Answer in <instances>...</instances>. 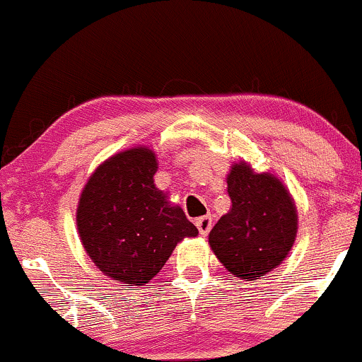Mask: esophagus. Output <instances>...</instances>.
Returning <instances> with one entry per match:
<instances>
[{
  "label": "esophagus",
  "mask_w": 362,
  "mask_h": 362,
  "mask_svg": "<svg viewBox=\"0 0 362 362\" xmlns=\"http://www.w3.org/2000/svg\"><path fill=\"white\" fill-rule=\"evenodd\" d=\"M196 228L199 229V235L206 236L211 229V215H204V217L196 218Z\"/></svg>",
  "instance_id": "34e87169"
}]
</instances>
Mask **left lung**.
I'll return each mask as SVG.
<instances>
[{
	"label": "left lung",
	"instance_id": "1",
	"mask_svg": "<svg viewBox=\"0 0 362 362\" xmlns=\"http://www.w3.org/2000/svg\"><path fill=\"white\" fill-rule=\"evenodd\" d=\"M231 208L218 218L208 243L229 273L257 280L289 255L298 233V210L289 189L273 173H255L245 160L229 170Z\"/></svg>",
	"mask_w": 362,
	"mask_h": 362
}]
</instances>
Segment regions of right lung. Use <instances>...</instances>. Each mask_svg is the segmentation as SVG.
<instances>
[{
  "instance_id": "add662e5",
  "label": "right lung",
  "mask_w": 362,
  "mask_h": 362,
  "mask_svg": "<svg viewBox=\"0 0 362 362\" xmlns=\"http://www.w3.org/2000/svg\"><path fill=\"white\" fill-rule=\"evenodd\" d=\"M156 171L152 148L119 152L94 170L76 206L87 255L103 275L127 286L151 282L177 243L198 236L184 210L156 187Z\"/></svg>"
}]
</instances>
